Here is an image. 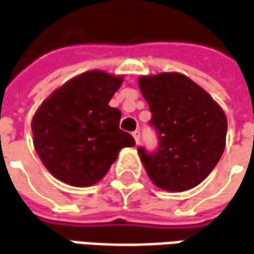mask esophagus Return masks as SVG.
I'll list each match as a JSON object with an SVG mask.
<instances>
[{"label": "esophagus", "instance_id": "obj_1", "mask_svg": "<svg viewBox=\"0 0 254 254\" xmlns=\"http://www.w3.org/2000/svg\"><path fill=\"white\" fill-rule=\"evenodd\" d=\"M132 136H133L134 141L139 144V141H140V132H139V130H134L133 133H132Z\"/></svg>", "mask_w": 254, "mask_h": 254}]
</instances>
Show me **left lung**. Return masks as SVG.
<instances>
[{
  "instance_id": "left-lung-1",
  "label": "left lung",
  "mask_w": 254,
  "mask_h": 254,
  "mask_svg": "<svg viewBox=\"0 0 254 254\" xmlns=\"http://www.w3.org/2000/svg\"><path fill=\"white\" fill-rule=\"evenodd\" d=\"M137 83L160 137L156 154L137 149L147 175L168 192L197 186L224 153L228 127L225 113L204 89L182 73L139 76Z\"/></svg>"
}]
</instances>
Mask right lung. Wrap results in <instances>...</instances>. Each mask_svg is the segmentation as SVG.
<instances>
[{
  "label": "right lung",
  "instance_id": "1",
  "mask_svg": "<svg viewBox=\"0 0 254 254\" xmlns=\"http://www.w3.org/2000/svg\"><path fill=\"white\" fill-rule=\"evenodd\" d=\"M124 75L87 70L55 89L34 113L33 144L48 172L64 184L100 182L133 137L120 129L122 114L108 103Z\"/></svg>",
  "mask_w": 254,
  "mask_h": 254
}]
</instances>
